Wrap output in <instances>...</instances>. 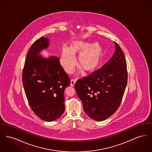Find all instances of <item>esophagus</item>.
<instances>
[{
	"instance_id": "1",
	"label": "esophagus",
	"mask_w": 152,
	"mask_h": 152,
	"mask_svg": "<svg viewBox=\"0 0 152 152\" xmlns=\"http://www.w3.org/2000/svg\"><path fill=\"white\" fill-rule=\"evenodd\" d=\"M75 83H76V80H72L71 81V86L72 87H73V86H75Z\"/></svg>"
}]
</instances>
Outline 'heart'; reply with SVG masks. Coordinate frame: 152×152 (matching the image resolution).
<instances>
[{
    "label": "heart",
    "instance_id": "1",
    "mask_svg": "<svg viewBox=\"0 0 152 152\" xmlns=\"http://www.w3.org/2000/svg\"><path fill=\"white\" fill-rule=\"evenodd\" d=\"M104 52L103 48L96 43L76 40L71 43L68 50L62 48L60 61L66 72L72 74L77 64L75 57L79 55V64L84 71L91 72L100 64Z\"/></svg>",
    "mask_w": 152,
    "mask_h": 152
}]
</instances>
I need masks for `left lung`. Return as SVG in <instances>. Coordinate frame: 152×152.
I'll list each match as a JSON object with an SVG mask.
<instances>
[{
	"label": "left lung",
	"mask_w": 152,
	"mask_h": 152,
	"mask_svg": "<svg viewBox=\"0 0 152 152\" xmlns=\"http://www.w3.org/2000/svg\"><path fill=\"white\" fill-rule=\"evenodd\" d=\"M115 44L116 51L108 61L75 84L84 112L95 121L105 120L116 112L127 84L126 59L120 47Z\"/></svg>",
	"instance_id": "left-lung-1"
}]
</instances>
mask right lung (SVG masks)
<instances>
[{
    "mask_svg": "<svg viewBox=\"0 0 152 152\" xmlns=\"http://www.w3.org/2000/svg\"><path fill=\"white\" fill-rule=\"evenodd\" d=\"M49 45L50 40L43 36L32 44L25 61L22 81L33 112L40 118L51 122L65 110L64 93L70 79L57 56L45 58L40 55Z\"/></svg>",
    "mask_w": 152,
    "mask_h": 152,
    "instance_id": "add662e5",
    "label": "right lung"
}]
</instances>
